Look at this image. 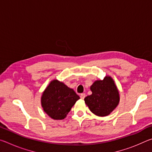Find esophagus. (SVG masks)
<instances>
[{
	"instance_id": "1",
	"label": "esophagus",
	"mask_w": 152,
	"mask_h": 152,
	"mask_svg": "<svg viewBox=\"0 0 152 152\" xmlns=\"http://www.w3.org/2000/svg\"><path fill=\"white\" fill-rule=\"evenodd\" d=\"M85 96H86V94L84 93H82V94H80V99H84V98H85Z\"/></svg>"
}]
</instances>
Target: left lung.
Wrapping results in <instances>:
<instances>
[{
  "label": "left lung",
  "instance_id": "8db88e82",
  "mask_svg": "<svg viewBox=\"0 0 152 152\" xmlns=\"http://www.w3.org/2000/svg\"><path fill=\"white\" fill-rule=\"evenodd\" d=\"M92 94L84 99L91 111L99 117L109 115L119 104V91L110 76L96 80L91 86Z\"/></svg>",
  "mask_w": 152,
  "mask_h": 152
}]
</instances>
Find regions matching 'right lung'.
<instances>
[{"label": "right lung", "instance_id": "1", "mask_svg": "<svg viewBox=\"0 0 152 152\" xmlns=\"http://www.w3.org/2000/svg\"><path fill=\"white\" fill-rule=\"evenodd\" d=\"M80 97L72 88L58 80L51 81L43 91L41 102L44 112L51 119L61 120L70 111Z\"/></svg>", "mask_w": 152, "mask_h": 152}]
</instances>
